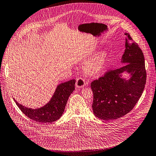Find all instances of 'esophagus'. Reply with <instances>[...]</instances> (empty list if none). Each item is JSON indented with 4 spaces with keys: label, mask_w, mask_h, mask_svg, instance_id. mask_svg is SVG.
<instances>
[{
    "label": "esophagus",
    "mask_w": 156,
    "mask_h": 156,
    "mask_svg": "<svg viewBox=\"0 0 156 156\" xmlns=\"http://www.w3.org/2000/svg\"><path fill=\"white\" fill-rule=\"evenodd\" d=\"M85 80L83 78H78L76 80V86L77 88H83L85 86Z\"/></svg>",
    "instance_id": "1"
}]
</instances>
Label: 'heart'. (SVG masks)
Instances as JSON below:
<instances>
[{
  "label": "heart",
  "instance_id": "1",
  "mask_svg": "<svg viewBox=\"0 0 156 156\" xmlns=\"http://www.w3.org/2000/svg\"><path fill=\"white\" fill-rule=\"evenodd\" d=\"M106 58V53L101 51L96 54L84 64V69L89 74H97L103 69Z\"/></svg>",
  "mask_w": 156,
  "mask_h": 156
}]
</instances>
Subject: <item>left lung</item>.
<instances>
[{
  "instance_id": "obj_1",
  "label": "left lung",
  "mask_w": 156,
  "mask_h": 156,
  "mask_svg": "<svg viewBox=\"0 0 156 156\" xmlns=\"http://www.w3.org/2000/svg\"><path fill=\"white\" fill-rule=\"evenodd\" d=\"M125 35L126 49L121 62L127 64L108 71L91 83L94 115L103 120L116 119L130 112L142 95L146 83L143 51L129 34ZM124 72L131 74L128 80L120 77Z\"/></svg>"
}]
</instances>
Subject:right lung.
<instances>
[{"label": "right lung", "mask_w": 156, "mask_h": 156, "mask_svg": "<svg viewBox=\"0 0 156 156\" xmlns=\"http://www.w3.org/2000/svg\"><path fill=\"white\" fill-rule=\"evenodd\" d=\"M75 80H72L60 84L51 100L40 108H28L14 100L19 109L28 118L41 123L52 122L60 119L63 114L68 99L75 90Z\"/></svg>", "instance_id": "obj_1"}]
</instances>
